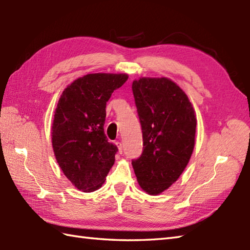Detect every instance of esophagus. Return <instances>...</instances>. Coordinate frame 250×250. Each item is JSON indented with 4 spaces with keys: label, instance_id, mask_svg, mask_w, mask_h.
<instances>
[{
    "label": "esophagus",
    "instance_id": "esophagus-1",
    "mask_svg": "<svg viewBox=\"0 0 250 250\" xmlns=\"http://www.w3.org/2000/svg\"><path fill=\"white\" fill-rule=\"evenodd\" d=\"M116 145L118 146V151H119V153H122V143H121V142H117Z\"/></svg>",
    "mask_w": 250,
    "mask_h": 250
}]
</instances>
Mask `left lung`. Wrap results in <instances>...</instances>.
I'll use <instances>...</instances> for the list:
<instances>
[{
  "mask_svg": "<svg viewBox=\"0 0 250 250\" xmlns=\"http://www.w3.org/2000/svg\"><path fill=\"white\" fill-rule=\"evenodd\" d=\"M143 132V152L132 160L141 188L156 195L184 172L194 148L196 119L187 95L171 79L132 83Z\"/></svg>",
  "mask_w": 250,
  "mask_h": 250,
  "instance_id": "left-lung-1",
  "label": "left lung"
}]
</instances>
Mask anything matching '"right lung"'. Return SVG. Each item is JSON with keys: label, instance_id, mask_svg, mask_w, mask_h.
<instances>
[{"label": "right lung", "instance_id": "obj_1", "mask_svg": "<svg viewBox=\"0 0 250 250\" xmlns=\"http://www.w3.org/2000/svg\"><path fill=\"white\" fill-rule=\"evenodd\" d=\"M126 74H88L62 92L52 124V147L61 169L78 190L91 192L105 182L118 148L104 133L106 102Z\"/></svg>", "mask_w": 250, "mask_h": 250}]
</instances>
